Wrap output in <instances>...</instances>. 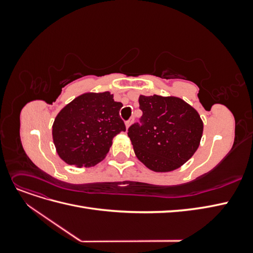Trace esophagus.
I'll return each mask as SVG.
<instances>
[{
	"label": "esophagus",
	"instance_id": "obj_1",
	"mask_svg": "<svg viewBox=\"0 0 253 253\" xmlns=\"http://www.w3.org/2000/svg\"><path fill=\"white\" fill-rule=\"evenodd\" d=\"M133 120H134V118L132 117V118H129L126 122V129L131 126V125H132V122H133Z\"/></svg>",
	"mask_w": 253,
	"mask_h": 253
}]
</instances>
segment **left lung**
<instances>
[{
    "label": "left lung",
    "mask_w": 253,
    "mask_h": 253,
    "mask_svg": "<svg viewBox=\"0 0 253 253\" xmlns=\"http://www.w3.org/2000/svg\"><path fill=\"white\" fill-rule=\"evenodd\" d=\"M141 122L128 128L136 157L154 172L178 169L200 147L204 124L198 112L174 96H139Z\"/></svg>",
    "instance_id": "left-lung-1"
}]
</instances>
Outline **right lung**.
<instances>
[{
	"label": "right lung",
	"mask_w": 253,
	"mask_h": 253,
	"mask_svg": "<svg viewBox=\"0 0 253 253\" xmlns=\"http://www.w3.org/2000/svg\"><path fill=\"white\" fill-rule=\"evenodd\" d=\"M121 108L110 91L82 94L66 104L52 125V140L60 158L78 168L100 163L114 137L126 131L119 116Z\"/></svg>",
	"instance_id": "obj_1"
}]
</instances>
